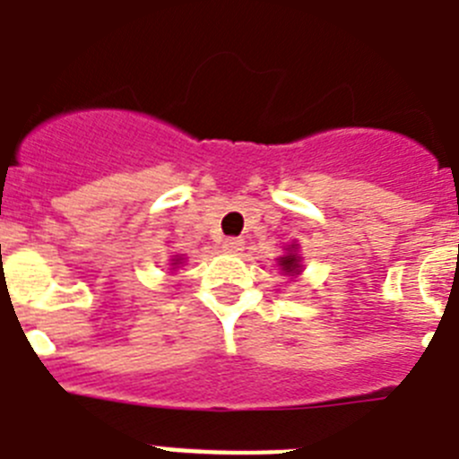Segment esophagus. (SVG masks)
Masks as SVG:
<instances>
[{
    "mask_svg": "<svg viewBox=\"0 0 459 459\" xmlns=\"http://www.w3.org/2000/svg\"><path fill=\"white\" fill-rule=\"evenodd\" d=\"M243 248V238H238V237H227L225 241H222V250H225V253H238V250Z\"/></svg>",
    "mask_w": 459,
    "mask_h": 459,
    "instance_id": "esophagus-1",
    "label": "esophagus"
}]
</instances>
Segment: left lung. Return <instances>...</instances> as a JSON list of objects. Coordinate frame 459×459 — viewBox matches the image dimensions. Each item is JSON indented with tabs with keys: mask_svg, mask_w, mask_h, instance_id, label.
<instances>
[{
	"mask_svg": "<svg viewBox=\"0 0 459 459\" xmlns=\"http://www.w3.org/2000/svg\"><path fill=\"white\" fill-rule=\"evenodd\" d=\"M280 266H282L287 273H296V271H299V257H296V255H287V257L280 259Z\"/></svg>",
	"mask_w": 459,
	"mask_h": 459,
	"instance_id": "obj_1",
	"label": "left lung"
}]
</instances>
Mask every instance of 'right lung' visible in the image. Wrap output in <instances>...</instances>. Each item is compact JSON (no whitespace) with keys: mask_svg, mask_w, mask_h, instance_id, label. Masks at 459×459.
Returning a JSON list of instances; mask_svg holds the SVG:
<instances>
[{"mask_svg":"<svg viewBox=\"0 0 459 459\" xmlns=\"http://www.w3.org/2000/svg\"><path fill=\"white\" fill-rule=\"evenodd\" d=\"M174 264H179V259H177V262H174Z\"/></svg>","mask_w":459,"mask_h":459,"instance_id":"obj_1","label":"right lung"}]
</instances>
